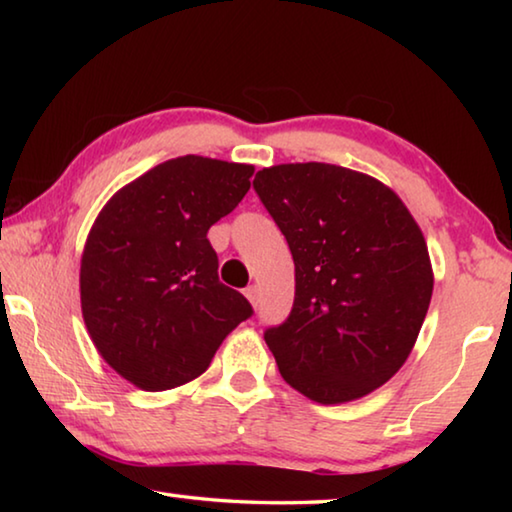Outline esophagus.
I'll list each match as a JSON object with an SVG mask.
<instances>
[{"label": "esophagus", "mask_w": 512, "mask_h": 512, "mask_svg": "<svg viewBox=\"0 0 512 512\" xmlns=\"http://www.w3.org/2000/svg\"><path fill=\"white\" fill-rule=\"evenodd\" d=\"M244 293H246V298L250 300V305L257 307V302H259V289L255 287V284H253V287H248Z\"/></svg>", "instance_id": "obj_1"}]
</instances>
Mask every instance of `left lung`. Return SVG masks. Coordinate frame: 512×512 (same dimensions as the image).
I'll use <instances>...</instances> for the list:
<instances>
[{
    "mask_svg": "<svg viewBox=\"0 0 512 512\" xmlns=\"http://www.w3.org/2000/svg\"><path fill=\"white\" fill-rule=\"evenodd\" d=\"M253 187L296 264L291 314L264 332L280 375L318 404L359 400L404 366L427 316L420 225L391 187L336 164H277Z\"/></svg>",
    "mask_w": 512,
    "mask_h": 512,
    "instance_id": "obj_1",
    "label": "left lung"
}]
</instances>
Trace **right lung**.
<instances>
[{"instance_id":"right-lung-1","label":"right lung","mask_w":512,"mask_h":512,"mask_svg":"<svg viewBox=\"0 0 512 512\" xmlns=\"http://www.w3.org/2000/svg\"><path fill=\"white\" fill-rule=\"evenodd\" d=\"M253 164L183 155L121 187L81 257L85 327L108 366L142 391L203 375L225 336L253 316L219 282L207 230L250 189Z\"/></svg>"}]
</instances>
